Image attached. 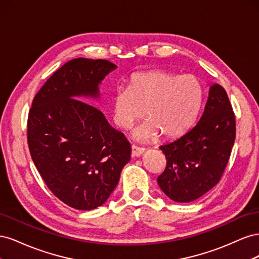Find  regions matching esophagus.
Returning <instances> with one entry per match:
<instances>
[{"mask_svg": "<svg viewBox=\"0 0 259 259\" xmlns=\"http://www.w3.org/2000/svg\"><path fill=\"white\" fill-rule=\"evenodd\" d=\"M145 149L144 148H139V147H135L132 146V155L133 156H140L145 153Z\"/></svg>", "mask_w": 259, "mask_h": 259, "instance_id": "obj_1", "label": "esophagus"}]
</instances>
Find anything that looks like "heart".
Segmentation results:
<instances>
[{
	"mask_svg": "<svg viewBox=\"0 0 259 259\" xmlns=\"http://www.w3.org/2000/svg\"><path fill=\"white\" fill-rule=\"evenodd\" d=\"M202 85L193 74L151 70L131 76L127 89L112 95V114L117 126L127 130L144 114L148 117L132 133L137 142H150L160 134L176 138L191 126L202 103Z\"/></svg>",
	"mask_w": 259,
	"mask_h": 259,
	"instance_id": "b5f03b06",
	"label": "heart"
}]
</instances>
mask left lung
<instances>
[{"mask_svg":"<svg viewBox=\"0 0 259 259\" xmlns=\"http://www.w3.org/2000/svg\"><path fill=\"white\" fill-rule=\"evenodd\" d=\"M236 139V119L226 91L217 83L199 121L185 134L160 147L166 167L158 185L175 202L199 199L221 179Z\"/></svg>","mask_w":259,"mask_h":259,"instance_id":"obj_1","label":"left lung"}]
</instances>
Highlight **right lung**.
Here are the masks:
<instances>
[{"label": "right lung", "mask_w": 259, "mask_h": 259, "mask_svg": "<svg viewBox=\"0 0 259 259\" xmlns=\"http://www.w3.org/2000/svg\"><path fill=\"white\" fill-rule=\"evenodd\" d=\"M116 68L104 59L70 60L46 81L30 109L31 158L50 190L75 209L103 205L131 159L122 133L80 100H98L101 82Z\"/></svg>", "instance_id": "right-lung-1"}]
</instances>
